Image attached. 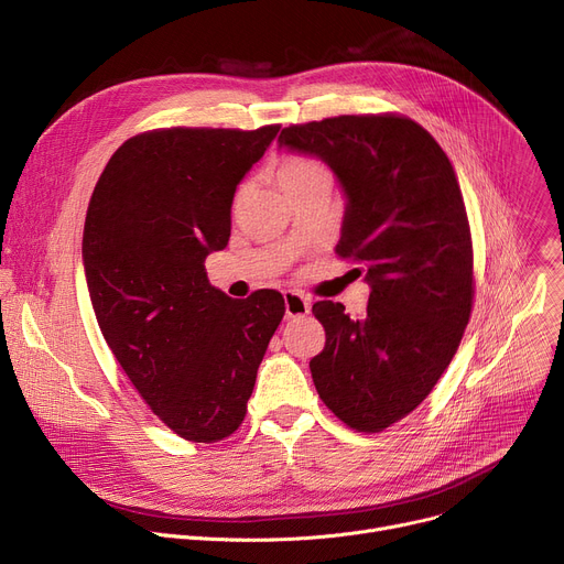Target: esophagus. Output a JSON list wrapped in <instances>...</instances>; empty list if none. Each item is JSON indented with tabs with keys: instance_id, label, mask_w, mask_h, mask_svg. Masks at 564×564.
<instances>
[{
	"instance_id": "34e87169",
	"label": "esophagus",
	"mask_w": 564,
	"mask_h": 564,
	"mask_svg": "<svg viewBox=\"0 0 564 564\" xmlns=\"http://www.w3.org/2000/svg\"><path fill=\"white\" fill-rule=\"evenodd\" d=\"M283 299H285V313H288V317H303V315L311 313V301H308V296H305V294H301L296 290H288L283 294Z\"/></svg>"
}]
</instances>
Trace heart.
Returning <instances> with one entry per match:
<instances>
[{
	"instance_id": "1",
	"label": "heart",
	"mask_w": 564,
	"mask_h": 564,
	"mask_svg": "<svg viewBox=\"0 0 564 564\" xmlns=\"http://www.w3.org/2000/svg\"><path fill=\"white\" fill-rule=\"evenodd\" d=\"M326 169L313 160V158H305V155H288L281 160L279 169H276V180L281 184V188L285 193H290L292 188L301 186V184H308L317 177H326ZM242 195V188L238 191V197Z\"/></svg>"
}]
</instances>
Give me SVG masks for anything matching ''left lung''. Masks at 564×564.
<instances>
[{"instance_id": "1", "label": "left lung", "mask_w": 564, "mask_h": 564, "mask_svg": "<svg viewBox=\"0 0 564 564\" xmlns=\"http://www.w3.org/2000/svg\"><path fill=\"white\" fill-rule=\"evenodd\" d=\"M281 145L322 158L348 197L339 259L371 283L362 317L317 301L326 346L313 382L350 430L376 434L430 395L475 299L473 236L452 162L402 115H341L283 128Z\"/></svg>"}]
</instances>
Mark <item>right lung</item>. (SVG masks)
Here are the masks:
<instances>
[{"instance_id":"right-lung-1","label":"right lung","mask_w":564,"mask_h":564,"mask_svg":"<svg viewBox=\"0 0 564 564\" xmlns=\"http://www.w3.org/2000/svg\"><path fill=\"white\" fill-rule=\"evenodd\" d=\"M279 128L134 134L87 207L83 263L98 328L152 414L193 443L240 427L285 315L281 292L236 301L204 272V259L229 242L238 182Z\"/></svg>"}]
</instances>
